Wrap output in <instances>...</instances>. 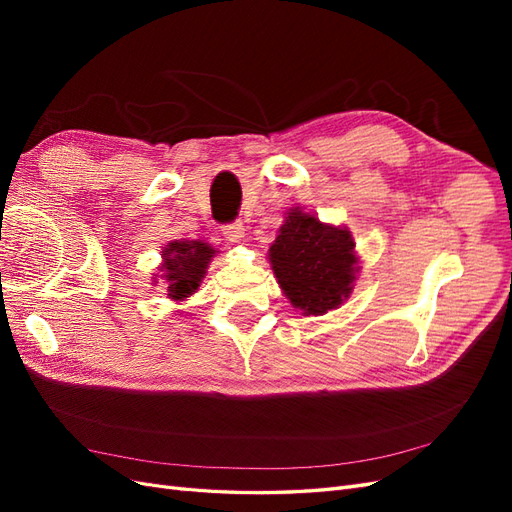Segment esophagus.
<instances>
[{
  "mask_svg": "<svg viewBox=\"0 0 512 512\" xmlns=\"http://www.w3.org/2000/svg\"><path fill=\"white\" fill-rule=\"evenodd\" d=\"M245 228H243V224L241 222H235V224H228V226H224V232L222 235L226 237V241H230V243H241L243 241V237H245V232H243Z\"/></svg>",
  "mask_w": 512,
  "mask_h": 512,
  "instance_id": "34e87169",
  "label": "esophagus"
}]
</instances>
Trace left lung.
<instances>
[{"instance_id":"8db88e82","label":"left lung","mask_w":512,"mask_h":512,"mask_svg":"<svg viewBox=\"0 0 512 512\" xmlns=\"http://www.w3.org/2000/svg\"><path fill=\"white\" fill-rule=\"evenodd\" d=\"M348 226L320 222L301 207L286 211L269 262L286 299L303 316H322L344 305L359 275V254Z\"/></svg>"}]
</instances>
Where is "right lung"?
Instances as JSON below:
<instances>
[{"label":"right lung","instance_id":"obj_1","mask_svg":"<svg viewBox=\"0 0 512 512\" xmlns=\"http://www.w3.org/2000/svg\"><path fill=\"white\" fill-rule=\"evenodd\" d=\"M215 254L218 250L200 239L170 241L162 250V265L158 267L160 273L153 275V284L164 280L168 299L177 303L185 301L203 284L209 262Z\"/></svg>","mask_w":512,"mask_h":512}]
</instances>
